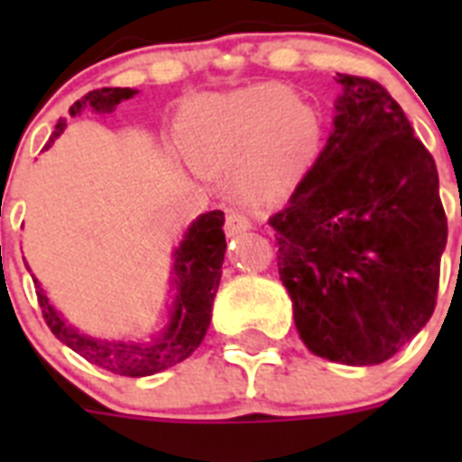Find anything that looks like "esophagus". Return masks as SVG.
<instances>
[{"label":"esophagus","instance_id":"obj_1","mask_svg":"<svg viewBox=\"0 0 462 462\" xmlns=\"http://www.w3.org/2000/svg\"><path fill=\"white\" fill-rule=\"evenodd\" d=\"M224 228H226L228 236H238V234H243V231H247V228H252V219L247 217L245 212L231 210L226 215V222H224Z\"/></svg>","mask_w":462,"mask_h":462}]
</instances>
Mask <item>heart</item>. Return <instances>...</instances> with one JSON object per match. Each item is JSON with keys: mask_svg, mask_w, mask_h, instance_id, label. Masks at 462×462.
Wrapping results in <instances>:
<instances>
[{"mask_svg": "<svg viewBox=\"0 0 462 462\" xmlns=\"http://www.w3.org/2000/svg\"><path fill=\"white\" fill-rule=\"evenodd\" d=\"M317 143L312 108L277 85L194 101L182 117V148L191 164L203 173L240 165V189L259 201L296 187Z\"/></svg>", "mask_w": 462, "mask_h": 462, "instance_id": "1", "label": "heart"}]
</instances>
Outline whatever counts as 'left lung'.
<instances>
[{
	"instance_id": "obj_1",
	"label": "left lung",
	"mask_w": 462,
	"mask_h": 462,
	"mask_svg": "<svg viewBox=\"0 0 462 462\" xmlns=\"http://www.w3.org/2000/svg\"><path fill=\"white\" fill-rule=\"evenodd\" d=\"M336 80L333 132L271 226L305 346L377 365L432 317L447 215L435 159L398 101L373 79Z\"/></svg>"
}]
</instances>
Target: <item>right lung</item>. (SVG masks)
<instances>
[{
	"instance_id": "right-lung-1",
	"label": "right lung",
	"mask_w": 462,
	"mask_h": 462,
	"mask_svg": "<svg viewBox=\"0 0 462 462\" xmlns=\"http://www.w3.org/2000/svg\"><path fill=\"white\" fill-rule=\"evenodd\" d=\"M136 89L132 88H101L92 89L69 108L73 117L79 116L85 106L110 113L120 101L132 99ZM67 122L60 120L52 132L51 145L60 134L64 132ZM224 212L212 210L201 215L187 231L185 240L175 250V308L171 317L169 328L152 342L145 345H134V342H116V340H97L76 328L64 324V319L48 303L46 293L36 284V296H39V308L52 336L73 352L88 358L89 363L99 365L120 377H148V374L162 373V370L178 365L191 356L196 346L206 337V330L210 326L212 300L219 287L222 277L224 252H226V236H224Z\"/></svg>"
}]
</instances>
